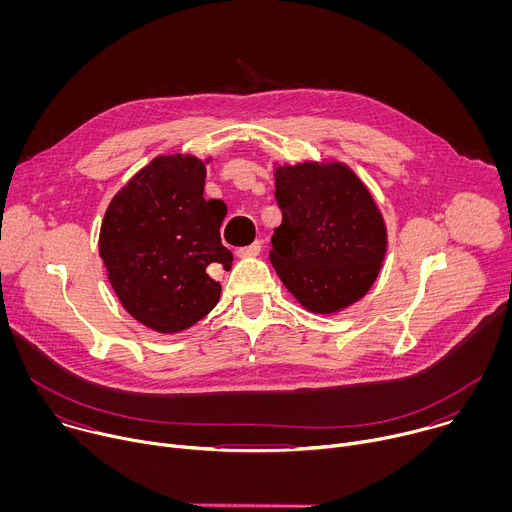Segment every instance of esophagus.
<instances>
[{
  "label": "esophagus",
  "instance_id": "obj_1",
  "mask_svg": "<svg viewBox=\"0 0 512 512\" xmlns=\"http://www.w3.org/2000/svg\"><path fill=\"white\" fill-rule=\"evenodd\" d=\"M259 251H261V241H255V243H251V245H247V247L237 249V257H241V259L255 257V255H259Z\"/></svg>",
  "mask_w": 512,
  "mask_h": 512
}]
</instances>
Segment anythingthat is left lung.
I'll list each match as a JSON object with an SVG mask.
<instances>
[{
	"label": "left lung",
	"instance_id": "8db88e82",
	"mask_svg": "<svg viewBox=\"0 0 512 512\" xmlns=\"http://www.w3.org/2000/svg\"><path fill=\"white\" fill-rule=\"evenodd\" d=\"M281 225L269 259L296 300L332 314L367 294L387 251L383 216L342 164L306 162L275 170Z\"/></svg>",
	"mask_w": 512,
	"mask_h": 512
}]
</instances>
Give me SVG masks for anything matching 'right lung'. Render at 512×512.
<instances>
[{"label": "right lung", "mask_w": 512, "mask_h": 512, "mask_svg": "<svg viewBox=\"0 0 512 512\" xmlns=\"http://www.w3.org/2000/svg\"><path fill=\"white\" fill-rule=\"evenodd\" d=\"M206 168L194 156H160L111 200L99 253L123 308L156 332H180L221 296L210 267L231 269L221 243L227 204L206 200Z\"/></svg>", "instance_id": "1"}]
</instances>
